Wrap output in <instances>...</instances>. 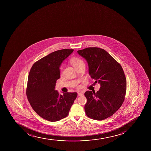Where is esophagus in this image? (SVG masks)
Wrapping results in <instances>:
<instances>
[{
    "mask_svg": "<svg viewBox=\"0 0 151 151\" xmlns=\"http://www.w3.org/2000/svg\"><path fill=\"white\" fill-rule=\"evenodd\" d=\"M83 93L81 91H79V92H78V96H83Z\"/></svg>",
    "mask_w": 151,
    "mask_h": 151,
    "instance_id": "esophagus-1",
    "label": "esophagus"
}]
</instances>
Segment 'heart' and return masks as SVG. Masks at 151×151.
I'll return each instance as SVG.
<instances>
[{"label":"heart","instance_id":"obj_1","mask_svg":"<svg viewBox=\"0 0 151 151\" xmlns=\"http://www.w3.org/2000/svg\"><path fill=\"white\" fill-rule=\"evenodd\" d=\"M70 63L76 69L79 67H81L82 66H85V63L82 60H81V58H77V57H74L73 58H72L70 60ZM63 67L62 66L60 68L61 73H63Z\"/></svg>","mask_w":151,"mask_h":151}]
</instances>
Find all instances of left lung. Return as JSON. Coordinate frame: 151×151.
Segmentation results:
<instances>
[{"label": "left lung", "instance_id": "1", "mask_svg": "<svg viewBox=\"0 0 151 151\" xmlns=\"http://www.w3.org/2000/svg\"><path fill=\"white\" fill-rule=\"evenodd\" d=\"M87 60L88 73L96 83L100 84L96 93L87 91L85 110L87 116L103 120L121 107L125 98L127 80L124 70L108 52L100 48L89 47L77 51Z\"/></svg>", "mask_w": 151, "mask_h": 151}]
</instances>
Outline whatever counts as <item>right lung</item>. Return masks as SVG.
<instances>
[{"instance_id":"right-lung-1","label":"right lung","mask_w":151,"mask_h":151,"mask_svg":"<svg viewBox=\"0 0 151 151\" xmlns=\"http://www.w3.org/2000/svg\"><path fill=\"white\" fill-rule=\"evenodd\" d=\"M73 51L60 50L49 54L35 62L29 73L27 99L33 110L47 121L56 122L67 116L77 96V93L60 95L55 90L60 78V66Z\"/></svg>"}]
</instances>
